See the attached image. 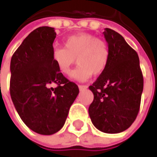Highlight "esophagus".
Wrapping results in <instances>:
<instances>
[{"label":"esophagus","instance_id":"34e87169","mask_svg":"<svg viewBox=\"0 0 157 157\" xmlns=\"http://www.w3.org/2000/svg\"><path fill=\"white\" fill-rule=\"evenodd\" d=\"M88 86H84V85H81V86H78V88H79V90L80 91H83V90H86Z\"/></svg>","mask_w":157,"mask_h":157}]
</instances>
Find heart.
I'll list each match as a JSON object with an SVG mask.
<instances>
[{"instance_id": "b5f03b06", "label": "heart", "mask_w": 157, "mask_h": 157, "mask_svg": "<svg viewBox=\"0 0 157 157\" xmlns=\"http://www.w3.org/2000/svg\"><path fill=\"white\" fill-rule=\"evenodd\" d=\"M109 56L106 42L88 33L71 36L64 41V47H55L52 51L57 69L64 75L69 73L77 58L78 65L71 73V78L78 81H86L93 74H101L107 66Z\"/></svg>"}]
</instances>
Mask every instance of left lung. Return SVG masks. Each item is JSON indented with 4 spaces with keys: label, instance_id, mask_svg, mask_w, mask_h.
I'll return each instance as SVG.
<instances>
[{
    "label": "left lung",
    "instance_id": "8db88e82",
    "mask_svg": "<svg viewBox=\"0 0 157 157\" xmlns=\"http://www.w3.org/2000/svg\"><path fill=\"white\" fill-rule=\"evenodd\" d=\"M103 35L109 47V61L105 71L89 86L94 98L88 112L97 129L117 134L128 129L136 119L143 77L138 54L123 36L108 28Z\"/></svg>",
    "mask_w": 157,
    "mask_h": 157
}]
</instances>
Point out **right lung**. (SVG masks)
<instances>
[{
    "instance_id": "right-lung-1",
    "label": "right lung",
    "mask_w": 157,
    "mask_h": 157,
    "mask_svg": "<svg viewBox=\"0 0 157 157\" xmlns=\"http://www.w3.org/2000/svg\"><path fill=\"white\" fill-rule=\"evenodd\" d=\"M54 28L39 27L28 36L10 62V95L22 121L44 136L63 128L79 90L58 71L52 58ZM53 83L57 87L52 88Z\"/></svg>"
}]
</instances>
